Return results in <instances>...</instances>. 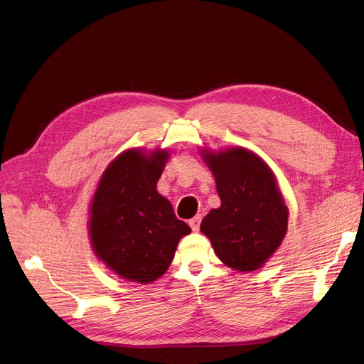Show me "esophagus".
Returning <instances> with one entry per match:
<instances>
[{
  "instance_id": "34e87169",
  "label": "esophagus",
  "mask_w": 364,
  "mask_h": 364,
  "mask_svg": "<svg viewBox=\"0 0 364 364\" xmlns=\"http://www.w3.org/2000/svg\"><path fill=\"white\" fill-rule=\"evenodd\" d=\"M200 220H202V217L200 215H196L195 218H192L188 221V225L192 227V230L193 232H198L199 230V227H200Z\"/></svg>"
}]
</instances>
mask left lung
<instances>
[{"instance_id":"8db88e82","label":"left lung","mask_w":364,"mask_h":364,"mask_svg":"<svg viewBox=\"0 0 364 364\" xmlns=\"http://www.w3.org/2000/svg\"><path fill=\"white\" fill-rule=\"evenodd\" d=\"M202 156L221 199V206L202 220V233L225 265L239 272L261 269L288 232L289 211L274 174L243 147L203 150Z\"/></svg>"}]
</instances>
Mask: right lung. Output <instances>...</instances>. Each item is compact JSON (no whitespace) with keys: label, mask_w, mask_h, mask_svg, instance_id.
<instances>
[{"label":"right lung","mask_w":364,"mask_h":364,"mask_svg":"<svg viewBox=\"0 0 364 364\" xmlns=\"http://www.w3.org/2000/svg\"><path fill=\"white\" fill-rule=\"evenodd\" d=\"M169 153L127 150L103 172L90 209L92 250L122 279L150 283L174 258L190 227L178 220L156 183Z\"/></svg>","instance_id":"right-lung-1"}]
</instances>
